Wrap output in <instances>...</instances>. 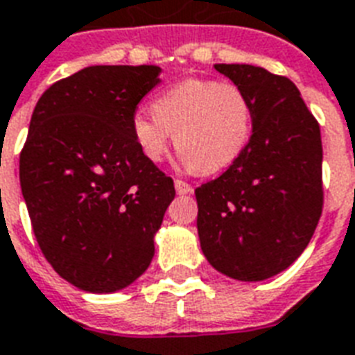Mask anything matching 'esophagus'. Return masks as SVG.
Instances as JSON below:
<instances>
[{
    "instance_id": "obj_1",
    "label": "esophagus",
    "mask_w": 355,
    "mask_h": 355,
    "mask_svg": "<svg viewBox=\"0 0 355 355\" xmlns=\"http://www.w3.org/2000/svg\"><path fill=\"white\" fill-rule=\"evenodd\" d=\"M175 189H177L178 196H186V193L193 191V188L188 182H184V180H175Z\"/></svg>"
}]
</instances>
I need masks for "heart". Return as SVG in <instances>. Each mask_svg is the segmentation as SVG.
Masks as SVG:
<instances>
[{
  "label": "heart",
  "mask_w": 355,
  "mask_h": 355,
  "mask_svg": "<svg viewBox=\"0 0 355 355\" xmlns=\"http://www.w3.org/2000/svg\"><path fill=\"white\" fill-rule=\"evenodd\" d=\"M248 93L218 80L178 81L153 100V112L137 110L130 128L139 153L158 164L175 132L177 159L186 171L218 173L236 162L253 135Z\"/></svg>",
  "instance_id": "heart-1"
}]
</instances>
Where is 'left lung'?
<instances>
[{
    "instance_id": "left-lung-1",
    "label": "left lung",
    "mask_w": 355,
    "mask_h": 355,
    "mask_svg": "<svg viewBox=\"0 0 355 355\" xmlns=\"http://www.w3.org/2000/svg\"><path fill=\"white\" fill-rule=\"evenodd\" d=\"M214 69L253 104V135L221 177L196 189L207 261L238 281H264L304 253L322 214L320 126L285 76L253 64Z\"/></svg>"
}]
</instances>
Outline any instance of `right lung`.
<instances>
[{"instance_id": "add662e5", "label": "right lung", "mask_w": 355, "mask_h": 355, "mask_svg": "<svg viewBox=\"0 0 355 355\" xmlns=\"http://www.w3.org/2000/svg\"><path fill=\"white\" fill-rule=\"evenodd\" d=\"M154 64H96L46 89L20 153V186L46 261L85 292L132 285L154 257L173 178L135 145L130 121L159 83Z\"/></svg>"}]
</instances>
